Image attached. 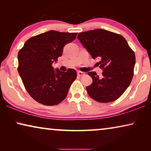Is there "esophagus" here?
I'll list each match as a JSON object with an SVG mask.
<instances>
[{"label": "esophagus", "mask_w": 151, "mask_h": 151, "mask_svg": "<svg viewBox=\"0 0 151 151\" xmlns=\"http://www.w3.org/2000/svg\"><path fill=\"white\" fill-rule=\"evenodd\" d=\"M78 76H84L85 75V73H84V72H82V71H78Z\"/></svg>", "instance_id": "obj_1"}]
</instances>
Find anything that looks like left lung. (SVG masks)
Here are the masks:
<instances>
[{"label": "left lung", "mask_w": 151, "mask_h": 151, "mask_svg": "<svg viewBox=\"0 0 151 151\" xmlns=\"http://www.w3.org/2000/svg\"><path fill=\"white\" fill-rule=\"evenodd\" d=\"M78 38L93 58H100L99 65L103 70L101 77L94 71L88 73L93 79L92 84L86 86L88 94L98 102L116 100L133 79L134 51L122 36L101 29L80 32Z\"/></svg>", "instance_id": "obj_1"}]
</instances>
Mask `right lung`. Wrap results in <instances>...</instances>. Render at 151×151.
<instances>
[{"label":"right lung","instance_id":"add662e5","mask_svg":"<svg viewBox=\"0 0 151 151\" xmlns=\"http://www.w3.org/2000/svg\"><path fill=\"white\" fill-rule=\"evenodd\" d=\"M78 33L49 31L33 36L18 54V71L31 97L47 106L58 104L65 99L76 79V70L55 71L53 62L63 54V47L76 38Z\"/></svg>","mask_w":151,"mask_h":151}]
</instances>
